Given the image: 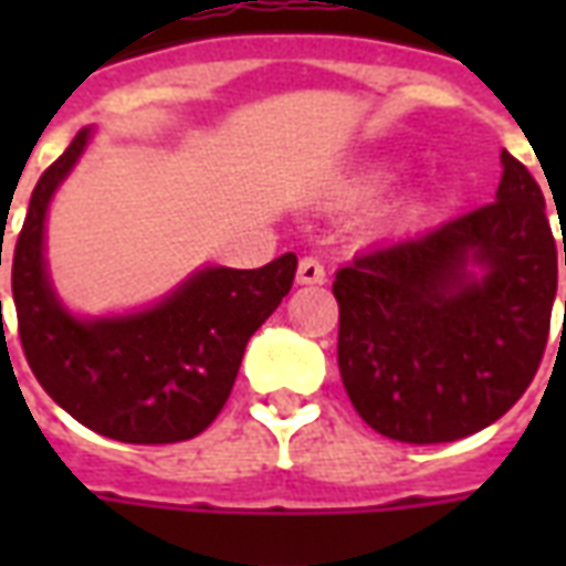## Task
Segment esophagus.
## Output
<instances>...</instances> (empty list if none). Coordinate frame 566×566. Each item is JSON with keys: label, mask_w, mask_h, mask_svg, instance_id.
<instances>
[{"label": "esophagus", "mask_w": 566, "mask_h": 566, "mask_svg": "<svg viewBox=\"0 0 566 566\" xmlns=\"http://www.w3.org/2000/svg\"><path fill=\"white\" fill-rule=\"evenodd\" d=\"M296 282L300 284H324L327 282V272L321 266V260L303 258L296 266Z\"/></svg>", "instance_id": "obj_1"}]
</instances>
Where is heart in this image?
<instances>
[{
	"mask_svg": "<svg viewBox=\"0 0 566 566\" xmlns=\"http://www.w3.org/2000/svg\"><path fill=\"white\" fill-rule=\"evenodd\" d=\"M379 178H381L379 169H373V172L360 175V178H355V181H348V185H345L343 193H345V197H352V199L364 197V193H369L373 187L379 185Z\"/></svg>",
	"mask_w": 566,
	"mask_h": 566,
	"instance_id": "heart-1",
	"label": "heart"
}]
</instances>
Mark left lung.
I'll return each instance as SVG.
<instances>
[{
  "label": "left lung",
  "instance_id": "8db88e82",
  "mask_svg": "<svg viewBox=\"0 0 566 566\" xmlns=\"http://www.w3.org/2000/svg\"><path fill=\"white\" fill-rule=\"evenodd\" d=\"M500 166L494 202L336 272L343 385L381 437H470L534 381L560 258L534 175L510 150Z\"/></svg>",
  "mask_w": 566,
  "mask_h": 566
}]
</instances>
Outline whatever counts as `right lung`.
Masks as SVG:
<instances>
[{"label":"right lung","instance_id":"right-lung-1","mask_svg":"<svg viewBox=\"0 0 566 566\" xmlns=\"http://www.w3.org/2000/svg\"><path fill=\"white\" fill-rule=\"evenodd\" d=\"M91 136V127L81 129L44 169L14 245L11 294L23 355L51 400L103 437L136 446L193 439L233 391L248 339L291 291L296 254L260 270L206 266L127 315H72L48 275L44 221Z\"/></svg>","mask_w":566,"mask_h":566}]
</instances>
